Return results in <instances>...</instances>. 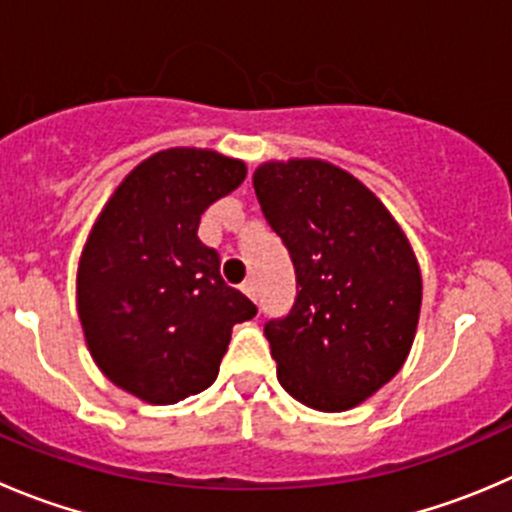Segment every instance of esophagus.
<instances>
[{
    "label": "esophagus",
    "mask_w": 512,
    "mask_h": 512,
    "mask_svg": "<svg viewBox=\"0 0 512 512\" xmlns=\"http://www.w3.org/2000/svg\"><path fill=\"white\" fill-rule=\"evenodd\" d=\"M242 292H245L250 300H257V287H255V280H247L245 285H242Z\"/></svg>",
    "instance_id": "34e87169"
}]
</instances>
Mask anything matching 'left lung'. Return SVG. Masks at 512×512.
<instances>
[{
  "label": "left lung",
  "instance_id": "obj_1",
  "mask_svg": "<svg viewBox=\"0 0 512 512\" xmlns=\"http://www.w3.org/2000/svg\"><path fill=\"white\" fill-rule=\"evenodd\" d=\"M252 187L297 277L292 310L265 325L277 380L312 410L355 408L413 347L423 302L413 247L388 207L325 160L265 162Z\"/></svg>",
  "mask_w": 512,
  "mask_h": 512
}]
</instances>
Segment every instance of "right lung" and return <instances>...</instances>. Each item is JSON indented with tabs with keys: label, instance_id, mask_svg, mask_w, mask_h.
I'll list each match as a JSON object with an SVG mask.
<instances>
[{
	"label": "right lung",
	"instance_id": "obj_1",
	"mask_svg": "<svg viewBox=\"0 0 512 512\" xmlns=\"http://www.w3.org/2000/svg\"><path fill=\"white\" fill-rule=\"evenodd\" d=\"M245 175L220 152L162 150L124 177L89 232L77 270L84 340L99 370L145 403L210 388L232 327L257 315L197 237L202 212Z\"/></svg>",
	"mask_w": 512,
	"mask_h": 512
}]
</instances>
